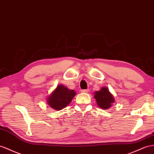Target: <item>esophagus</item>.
<instances>
[{
	"instance_id": "obj_1",
	"label": "esophagus",
	"mask_w": 154,
	"mask_h": 154,
	"mask_svg": "<svg viewBox=\"0 0 154 154\" xmlns=\"http://www.w3.org/2000/svg\"><path fill=\"white\" fill-rule=\"evenodd\" d=\"M89 92V89H85V90H82L81 92L82 93H87Z\"/></svg>"
}]
</instances>
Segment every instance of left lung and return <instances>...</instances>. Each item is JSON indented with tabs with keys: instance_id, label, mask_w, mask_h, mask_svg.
<instances>
[{
	"instance_id": "obj_1",
	"label": "left lung",
	"mask_w": 154,
	"mask_h": 154,
	"mask_svg": "<svg viewBox=\"0 0 154 154\" xmlns=\"http://www.w3.org/2000/svg\"><path fill=\"white\" fill-rule=\"evenodd\" d=\"M94 94L97 105L101 109L108 110L111 107L112 103H115V98L113 95L109 92V88L106 86H103L99 91H96Z\"/></svg>"
}]
</instances>
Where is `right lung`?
I'll list each match as a JSON object with an SVG mask.
<instances>
[{
	"label": "right lung",
	"mask_w": 154,
	"mask_h": 154,
	"mask_svg": "<svg viewBox=\"0 0 154 154\" xmlns=\"http://www.w3.org/2000/svg\"><path fill=\"white\" fill-rule=\"evenodd\" d=\"M75 95L74 90H70L60 84L47 97L46 102L50 107L60 111L67 107Z\"/></svg>",
	"instance_id": "1"
}]
</instances>
